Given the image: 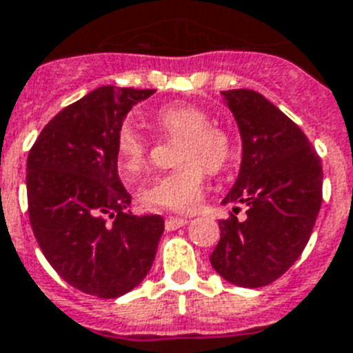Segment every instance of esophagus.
Listing matches in <instances>:
<instances>
[{
	"instance_id": "esophagus-1",
	"label": "esophagus",
	"mask_w": 353,
	"mask_h": 353,
	"mask_svg": "<svg viewBox=\"0 0 353 353\" xmlns=\"http://www.w3.org/2000/svg\"><path fill=\"white\" fill-rule=\"evenodd\" d=\"M188 224V219H181V216H170V219H166L165 228L168 231H174L177 228H183V225Z\"/></svg>"
}]
</instances>
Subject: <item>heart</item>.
I'll return each mask as SVG.
<instances>
[{
	"instance_id": "1",
	"label": "heart",
	"mask_w": 353,
	"mask_h": 353,
	"mask_svg": "<svg viewBox=\"0 0 353 353\" xmlns=\"http://www.w3.org/2000/svg\"><path fill=\"white\" fill-rule=\"evenodd\" d=\"M155 122L177 142L174 170L153 177L142 188V205L152 211L192 212L198 209L207 181V170L220 172L233 157L228 129L212 123L205 109L192 103H170L155 112ZM118 166L133 179L148 166L150 144L133 125H122L117 134Z\"/></svg>"
}]
</instances>
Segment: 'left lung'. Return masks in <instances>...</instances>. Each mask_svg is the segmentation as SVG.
<instances>
[{
    "instance_id": "1",
    "label": "left lung",
    "mask_w": 353,
    "mask_h": 353,
    "mask_svg": "<svg viewBox=\"0 0 353 353\" xmlns=\"http://www.w3.org/2000/svg\"><path fill=\"white\" fill-rule=\"evenodd\" d=\"M242 139V163L222 203H244L219 220L211 254L216 272L239 287H265L302 255L322 205V163L302 129L265 96L248 88L224 90Z\"/></svg>"
}]
</instances>
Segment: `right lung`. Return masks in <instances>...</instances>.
I'll use <instances>...</instances> for the list:
<instances>
[{"mask_svg":"<svg viewBox=\"0 0 353 353\" xmlns=\"http://www.w3.org/2000/svg\"><path fill=\"white\" fill-rule=\"evenodd\" d=\"M155 90L99 87L46 123L27 155L29 222L42 254L81 292L118 298L146 278L165 220L125 212L117 134Z\"/></svg>","mask_w":353,"mask_h":353,"instance_id":"obj_1","label":"right lung"}]
</instances>
